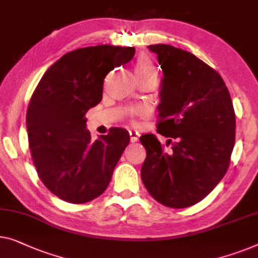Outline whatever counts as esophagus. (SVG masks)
I'll return each instance as SVG.
<instances>
[{
    "label": "esophagus",
    "instance_id": "34e87169",
    "mask_svg": "<svg viewBox=\"0 0 258 258\" xmlns=\"http://www.w3.org/2000/svg\"><path fill=\"white\" fill-rule=\"evenodd\" d=\"M129 135H130V141H132L133 143H135V142L138 141V138H140V133L134 129L129 130Z\"/></svg>",
    "mask_w": 258,
    "mask_h": 258
}]
</instances>
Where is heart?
I'll list each match as a JSON object with an SVG mask.
<instances>
[{
  "mask_svg": "<svg viewBox=\"0 0 258 258\" xmlns=\"http://www.w3.org/2000/svg\"><path fill=\"white\" fill-rule=\"evenodd\" d=\"M135 70L138 79H148V78L158 79V70H157L154 60L149 55L142 54L137 58ZM138 113H141V111H138Z\"/></svg>",
  "mask_w": 258,
  "mask_h": 258,
  "instance_id": "obj_1",
  "label": "heart"
}]
</instances>
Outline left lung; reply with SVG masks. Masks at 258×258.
<instances>
[{"label":"left lung","mask_w":258,"mask_h":258,"mask_svg":"<svg viewBox=\"0 0 258 258\" xmlns=\"http://www.w3.org/2000/svg\"><path fill=\"white\" fill-rule=\"evenodd\" d=\"M158 58L157 132L170 137L164 150L152 134L141 137L147 158L141 177L164 206L185 208L207 197L226 174L235 143V111L221 76L187 51L149 45Z\"/></svg>","instance_id":"8db88e82"}]
</instances>
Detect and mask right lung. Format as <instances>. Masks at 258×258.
Wrapping results in <instances>:
<instances>
[{"mask_svg": "<svg viewBox=\"0 0 258 258\" xmlns=\"http://www.w3.org/2000/svg\"><path fill=\"white\" fill-rule=\"evenodd\" d=\"M134 47L98 45L69 52L40 79L27 111L29 148L37 173L50 191L71 204L106 191L129 144L123 128L93 142L85 115L102 99L103 80L130 61Z\"/></svg>", "mask_w": 258, "mask_h": 258, "instance_id": "obj_1", "label": "right lung"}]
</instances>
